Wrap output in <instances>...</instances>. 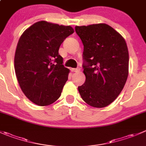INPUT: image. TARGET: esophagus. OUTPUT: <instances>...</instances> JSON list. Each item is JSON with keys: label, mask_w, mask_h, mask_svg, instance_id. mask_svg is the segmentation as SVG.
<instances>
[{"label": "esophagus", "mask_w": 146, "mask_h": 146, "mask_svg": "<svg viewBox=\"0 0 146 146\" xmlns=\"http://www.w3.org/2000/svg\"><path fill=\"white\" fill-rule=\"evenodd\" d=\"M72 72H75V73H78L79 71L80 70V68H71L70 69Z\"/></svg>", "instance_id": "obj_1"}]
</instances>
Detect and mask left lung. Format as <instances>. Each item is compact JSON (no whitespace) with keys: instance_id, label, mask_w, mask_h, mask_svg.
Masks as SVG:
<instances>
[{"instance_id":"1","label":"left lung","mask_w":146,"mask_h":146,"mask_svg":"<svg viewBox=\"0 0 146 146\" xmlns=\"http://www.w3.org/2000/svg\"><path fill=\"white\" fill-rule=\"evenodd\" d=\"M84 46L86 82L78 87L82 99L95 108H104L116 99L128 76L129 54L122 35L106 23L76 26Z\"/></svg>"}]
</instances>
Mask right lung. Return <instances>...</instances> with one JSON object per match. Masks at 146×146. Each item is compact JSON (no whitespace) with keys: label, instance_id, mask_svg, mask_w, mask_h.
I'll return each instance as SVG.
<instances>
[{"label":"right lung","instance_id":"add662e5","mask_svg":"<svg viewBox=\"0 0 146 146\" xmlns=\"http://www.w3.org/2000/svg\"><path fill=\"white\" fill-rule=\"evenodd\" d=\"M73 32L70 25L41 21L21 35L14 58L15 75L22 91L35 104L48 106L60 96L70 70L63 65L58 50Z\"/></svg>","mask_w":146,"mask_h":146}]
</instances>
